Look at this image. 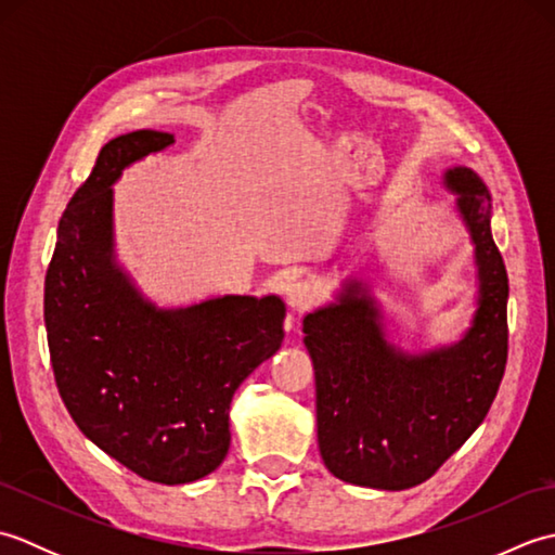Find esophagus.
<instances>
[{
  "mask_svg": "<svg viewBox=\"0 0 555 555\" xmlns=\"http://www.w3.org/2000/svg\"><path fill=\"white\" fill-rule=\"evenodd\" d=\"M286 300L293 310H298V312L310 310L317 300V286L308 279L293 281V284H288V288H286Z\"/></svg>",
  "mask_w": 555,
  "mask_h": 555,
  "instance_id": "34e87169",
  "label": "esophagus"
}]
</instances>
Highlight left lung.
Returning a JSON list of instances; mask_svg holds the SVG:
<instances>
[{
  "label": "left lung",
  "instance_id": "8db88e82",
  "mask_svg": "<svg viewBox=\"0 0 555 555\" xmlns=\"http://www.w3.org/2000/svg\"><path fill=\"white\" fill-rule=\"evenodd\" d=\"M475 243L479 298L453 346L410 356L386 340L382 310L358 281L305 317L314 364L317 439L348 485H422L463 446L496 398L508 360V274L491 235V197L467 167L443 173Z\"/></svg>",
  "mask_w": 555,
  "mask_h": 555
}]
</instances>
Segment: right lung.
I'll return each mask as SVG.
<instances>
[{
    "mask_svg": "<svg viewBox=\"0 0 555 555\" xmlns=\"http://www.w3.org/2000/svg\"><path fill=\"white\" fill-rule=\"evenodd\" d=\"M171 133L133 131L100 150L70 197L44 276L54 382L78 429L138 477L188 485L229 453V408L284 340L276 296H223L162 310L114 259L112 185Z\"/></svg>",
    "mask_w": 555,
    "mask_h": 555,
    "instance_id": "1",
    "label": "right lung"
}]
</instances>
